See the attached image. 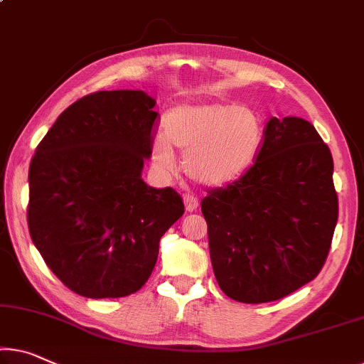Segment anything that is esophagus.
Wrapping results in <instances>:
<instances>
[{"mask_svg": "<svg viewBox=\"0 0 364 364\" xmlns=\"http://www.w3.org/2000/svg\"><path fill=\"white\" fill-rule=\"evenodd\" d=\"M183 205H186V211L192 213V211L198 208V200L195 197H188V195H186V197H183Z\"/></svg>", "mask_w": 364, "mask_h": 364, "instance_id": "esophagus-1", "label": "esophagus"}]
</instances>
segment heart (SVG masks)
I'll return each mask as SVG.
<instances>
[{"mask_svg": "<svg viewBox=\"0 0 364 364\" xmlns=\"http://www.w3.org/2000/svg\"><path fill=\"white\" fill-rule=\"evenodd\" d=\"M262 144L264 125L252 109L208 100L169 110L164 135L151 143V158L159 171L169 172L176 164V148L183 153V171L190 178L221 188L247 174Z\"/></svg>", "mask_w": 364, "mask_h": 364, "instance_id": "b5f03b06", "label": "heart"}]
</instances>
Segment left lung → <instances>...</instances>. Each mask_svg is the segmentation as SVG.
<instances>
[{
	"label": "left lung",
	"instance_id": "left-lung-1",
	"mask_svg": "<svg viewBox=\"0 0 364 364\" xmlns=\"http://www.w3.org/2000/svg\"><path fill=\"white\" fill-rule=\"evenodd\" d=\"M331 149L299 117H270L250 171L201 201L223 293L270 303L312 282L337 226Z\"/></svg>",
	"mask_w": 364,
	"mask_h": 364
}]
</instances>
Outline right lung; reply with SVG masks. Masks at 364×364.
I'll use <instances>...</instances> for the list:
<instances>
[{"mask_svg":"<svg viewBox=\"0 0 364 364\" xmlns=\"http://www.w3.org/2000/svg\"><path fill=\"white\" fill-rule=\"evenodd\" d=\"M139 89L76 100L38 143L29 167V232L60 282L85 298H122L146 283L181 195L143 181L158 119Z\"/></svg>","mask_w":364,"mask_h":364,"instance_id":"obj_1","label":"right lung"}]
</instances>
